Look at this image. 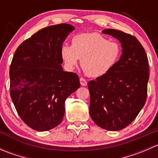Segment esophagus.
<instances>
[{"label":"esophagus","mask_w":158,"mask_h":158,"mask_svg":"<svg viewBox=\"0 0 158 158\" xmlns=\"http://www.w3.org/2000/svg\"><path fill=\"white\" fill-rule=\"evenodd\" d=\"M79 81H80L81 85H82V86H85V85H87L86 80H85V79H83V78H80V79H79Z\"/></svg>","instance_id":"obj_1"}]
</instances>
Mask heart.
I'll use <instances>...</instances> for the list:
<instances>
[{
  "label": "heart",
  "mask_w": 158,
  "mask_h": 158,
  "mask_svg": "<svg viewBox=\"0 0 158 158\" xmlns=\"http://www.w3.org/2000/svg\"><path fill=\"white\" fill-rule=\"evenodd\" d=\"M60 53L68 69H74L81 60L84 72L90 77L98 78L109 73L117 64L122 50L116 42L92 33L75 36L72 46H62Z\"/></svg>",
  "instance_id": "obj_1"
}]
</instances>
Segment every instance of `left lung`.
Masks as SVG:
<instances>
[{
  "label": "left lung",
  "instance_id": "obj_1",
  "mask_svg": "<svg viewBox=\"0 0 158 158\" xmlns=\"http://www.w3.org/2000/svg\"><path fill=\"white\" fill-rule=\"evenodd\" d=\"M102 33L121 43L122 54L109 73L89 82V114L100 128L119 131L133 122L145 104L148 60L135 36L114 29H106Z\"/></svg>",
  "mask_w": 158,
  "mask_h": 158
}]
</instances>
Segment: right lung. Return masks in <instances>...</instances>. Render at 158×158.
Returning <instances> with one entry per match:
<instances>
[{"label": "right lung", "instance_id": "obj_1", "mask_svg": "<svg viewBox=\"0 0 158 158\" xmlns=\"http://www.w3.org/2000/svg\"><path fill=\"white\" fill-rule=\"evenodd\" d=\"M75 27L49 26L23 41L10 66L11 99L20 118L33 130L45 131L61 123L65 101L80 87L77 74L63 71L60 49Z\"/></svg>", "mask_w": 158, "mask_h": 158}]
</instances>
